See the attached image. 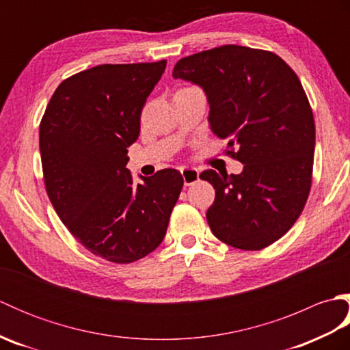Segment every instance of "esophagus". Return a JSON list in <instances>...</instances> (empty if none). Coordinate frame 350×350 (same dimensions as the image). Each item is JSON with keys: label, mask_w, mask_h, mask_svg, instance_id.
Returning a JSON list of instances; mask_svg holds the SVG:
<instances>
[{"label": "esophagus", "mask_w": 350, "mask_h": 350, "mask_svg": "<svg viewBox=\"0 0 350 350\" xmlns=\"http://www.w3.org/2000/svg\"><path fill=\"white\" fill-rule=\"evenodd\" d=\"M180 173H182L183 182L187 187H189V185H192V183H196L198 180V176H200L197 168H182Z\"/></svg>", "instance_id": "34e87169"}]
</instances>
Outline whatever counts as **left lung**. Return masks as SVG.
Returning <instances> with one entry per match:
<instances>
[{
    "instance_id": "obj_1",
    "label": "left lung",
    "mask_w": 350,
    "mask_h": 350,
    "mask_svg": "<svg viewBox=\"0 0 350 350\" xmlns=\"http://www.w3.org/2000/svg\"><path fill=\"white\" fill-rule=\"evenodd\" d=\"M173 77L203 87L212 131L243 163L241 174H200L215 188L212 233L245 251L269 247L299 218L313 180L314 117L298 75L271 51L224 44L182 58Z\"/></svg>"
}]
</instances>
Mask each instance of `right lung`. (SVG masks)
Here are the masks:
<instances>
[{"label":"right lung","mask_w":350,"mask_h":350,"mask_svg":"<svg viewBox=\"0 0 350 350\" xmlns=\"http://www.w3.org/2000/svg\"><path fill=\"white\" fill-rule=\"evenodd\" d=\"M167 60L100 64L66 78L40 122L44 188L63 224L92 254L132 263L159 247L183 177L159 170L135 185L128 147Z\"/></svg>","instance_id":"add662e5"}]
</instances>
